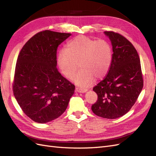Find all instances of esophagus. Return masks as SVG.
<instances>
[{"label": "esophagus", "mask_w": 156, "mask_h": 156, "mask_svg": "<svg viewBox=\"0 0 156 156\" xmlns=\"http://www.w3.org/2000/svg\"><path fill=\"white\" fill-rule=\"evenodd\" d=\"M88 91L87 89H83V88H75V92L78 93H84Z\"/></svg>", "instance_id": "34e87169"}]
</instances>
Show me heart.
<instances>
[{"instance_id":"obj_1","label":"heart","mask_w":156,"mask_h":156,"mask_svg":"<svg viewBox=\"0 0 156 156\" xmlns=\"http://www.w3.org/2000/svg\"><path fill=\"white\" fill-rule=\"evenodd\" d=\"M112 48L104 40H96L85 36H78L69 40L66 49L59 51L58 67L64 76L70 78L78 67L82 68L72 77L78 86L87 87L108 73L112 62Z\"/></svg>"}]
</instances>
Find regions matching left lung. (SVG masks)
Instances as JSON below:
<instances>
[{"instance_id": "8db88e82", "label": "left lung", "mask_w": 156, "mask_h": 156, "mask_svg": "<svg viewBox=\"0 0 156 156\" xmlns=\"http://www.w3.org/2000/svg\"><path fill=\"white\" fill-rule=\"evenodd\" d=\"M104 34L112 44V62L105 78L93 88L98 100L92 111L98 116L115 119L135 104L142 91L143 79L139 55L131 42L114 32Z\"/></svg>"}]
</instances>
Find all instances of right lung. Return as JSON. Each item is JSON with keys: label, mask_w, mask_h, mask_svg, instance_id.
<instances>
[{"label": "right lung", "mask_w": 156, "mask_h": 156, "mask_svg": "<svg viewBox=\"0 0 156 156\" xmlns=\"http://www.w3.org/2000/svg\"><path fill=\"white\" fill-rule=\"evenodd\" d=\"M71 35L51 30L38 32L18 56L14 96L25 114L37 123H47L62 115L74 94L75 86L56 68L58 47Z\"/></svg>", "instance_id": "right-lung-1"}]
</instances>
